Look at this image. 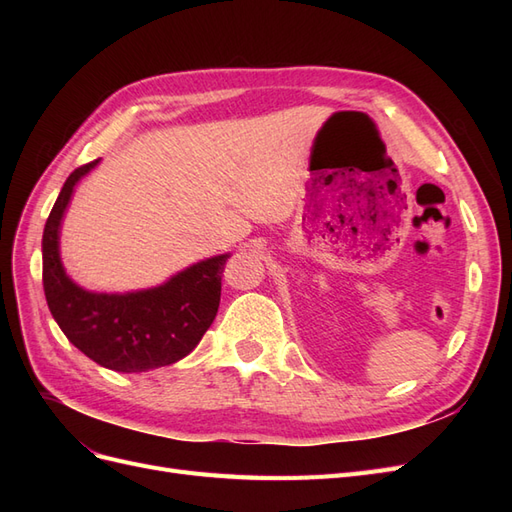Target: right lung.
<instances>
[{
    "mask_svg": "<svg viewBox=\"0 0 512 512\" xmlns=\"http://www.w3.org/2000/svg\"><path fill=\"white\" fill-rule=\"evenodd\" d=\"M89 162L66 179L42 235L44 297L59 329L98 365L138 374L188 356L218 314L222 273L230 254L211 256L160 286L134 292H91L61 265L59 232L76 183L98 166Z\"/></svg>",
    "mask_w": 512,
    "mask_h": 512,
    "instance_id": "right-lung-1",
    "label": "right lung"
}]
</instances>
